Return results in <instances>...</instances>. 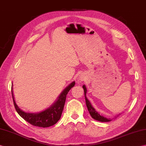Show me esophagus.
<instances>
[{"mask_svg":"<svg viewBox=\"0 0 146 146\" xmlns=\"http://www.w3.org/2000/svg\"><path fill=\"white\" fill-rule=\"evenodd\" d=\"M80 81H83V80H84V78H80Z\"/></svg>","mask_w":146,"mask_h":146,"instance_id":"obj_1","label":"esophagus"}]
</instances>
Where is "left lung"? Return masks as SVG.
Listing matches in <instances>:
<instances>
[{"mask_svg": "<svg viewBox=\"0 0 146 146\" xmlns=\"http://www.w3.org/2000/svg\"><path fill=\"white\" fill-rule=\"evenodd\" d=\"M83 88L84 89V96H85L86 106H87L88 110L91 117H92L94 119H95L98 121H101V122H109V121H110L111 119H108V118H106V117H104L103 116H101V115L99 113H98V112H96V110L94 109V108L91 106L90 102L88 101V100L87 99V98L86 96V91H87L86 88L84 85L83 86Z\"/></svg>", "mask_w": 146, "mask_h": 146, "instance_id": "obj_1", "label": "left lung"}]
</instances>
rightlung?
<instances>
[{"label":"right lung","instance_id":"obj_1","mask_svg":"<svg viewBox=\"0 0 146 146\" xmlns=\"http://www.w3.org/2000/svg\"><path fill=\"white\" fill-rule=\"evenodd\" d=\"M74 84H75V82L73 81L70 85H68V86H67L61 93L57 101L50 108L41 112V113L36 114L27 113L20 109L17 105L14 98H13L12 88L11 91L13 104H14L15 108L18 114L23 119H25L30 124L40 127H48L52 126L56 124L60 119L63 110L64 105L65 103L67 94L74 86Z\"/></svg>","mask_w":146,"mask_h":146}]
</instances>
